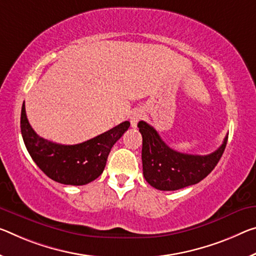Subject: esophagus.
Returning a JSON list of instances; mask_svg holds the SVG:
<instances>
[{
  "label": "esophagus",
  "mask_w": 256,
  "mask_h": 256,
  "mask_svg": "<svg viewBox=\"0 0 256 256\" xmlns=\"http://www.w3.org/2000/svg\"><path fill=\"white\" fill-rule=\"evenodd\" d=\"M142 118V110L141 109H133V112L130 114V122H131V126L136 128L138 122Z\"/></svg>",
  "instance_id": "1"
}]
</instances>
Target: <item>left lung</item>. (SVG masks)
Masks as SVG:
<instances>
[{"instance_id": "obj_1", "label": "left lung", "mask_w": 256, "mask_h": 256, "mask_svg": "<svg viewBox=\"0 0 256 256\" xmlns=\"http://www.w3.org/2000/svg\"><path fill=\"white\" fill-rule=\"evenodd\" d=\"M142 136V170L148 184L158 190L171 192L196 184L213 171L224 152L228 136L210 155H189L173 150L157 131L144 120L138 123Z\"/></svg>"}]
</instances>
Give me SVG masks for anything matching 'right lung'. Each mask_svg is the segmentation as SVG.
<instances>
[{"label": "right lung", "mask_w": 256, "mask_h": 256, "mask_svg": "<svg viewBox=\"0 0 256 256\" xmlns=\"http://www.w3.org/2000/svg\"><path fill=\"white\" fill-rule=\"evenodd\" d=\"M20 128L30 157L50 179L62 184L83 186L101 176L112 146L128 131L130 122L125 120L82 144H60L36 134L27 120L24 102Z\"/></svg>", "instance_id": "1"}]
</instances>
